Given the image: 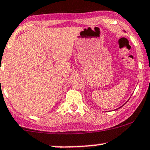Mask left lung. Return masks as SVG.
Segmentation results:
<instances>
[{
    "instance_id": "1",
    "label": "left lung",
    "mask_w": 150,
    "mask_h": 150,
    "mask_svg": "<svg viewBox=\"0 0 150 150\" xmlns=\"http://www.w3.org/2000/svg\"><path fill=\"white\" fill-rule=\"evenodd\" d=\"M123 105H124V104H123ZM123 105H122V106H123ZM121 107H122V106H121ZM120 107H119V108H120ZM119 108H118V109H119Z\"/></svg>"
}]
</instances>
